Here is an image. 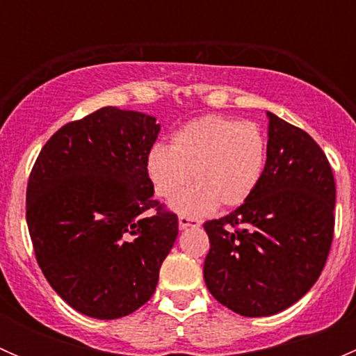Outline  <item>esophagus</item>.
I'll return each instance as SVG.
<instances>
[{"mask_svg":"<svg viewBox=\"0 0 356 356\" xmlns=\"http://www.w3.org/2000/svg\"><path fill=\"white\" fill-rule=\"evenodd\" d=\"M179 227H181V229L200 227V220H198V218L188 217V215H181V217H179Z\"/></svg>","mask_w":356,"mask_h":356,"instance_id":"obj_1","label":"esophagus"}]
</instances>
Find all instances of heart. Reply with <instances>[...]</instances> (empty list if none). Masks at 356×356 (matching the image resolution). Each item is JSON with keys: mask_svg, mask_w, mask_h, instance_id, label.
<instances>
[{"mask_svg": "<svg viewBox=\"0 0 356 356\" xmlns=\"http://www.w3.org/2000/svg\"><path fill=\"white\" fill-rule=\"evenodd\" d=\"M264 134L251 122L207 115L186 124L168 149L155 146L146 168L158 198L172 201L191 185L199 188L174 203L179 213L198 215L220 207H241L260 182L265 165Z\"/></svg>", "mask_w": 356, "mask_h": 356, "instance_id": "b5f03b06", "label": "heart"}]
</instances>
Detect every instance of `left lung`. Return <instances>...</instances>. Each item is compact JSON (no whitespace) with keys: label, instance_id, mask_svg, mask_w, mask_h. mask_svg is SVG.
<instances>
[{"label":"left lung","instance_id":"1","mask_svg":"<svg viewBox=\"0 0 356 356\" xmlns=\"http://www.w3.org/2000/svg\"><path fill=\"white\" fill-rule=\"evenodd\" d=\"M268 117L267 161L257 189L229 215L203 224V275L211 296L245 317L296 303L321 275L334 238L336 182L308 132Z\"/></svg>","mask_w":356,"mask_h":356}]
</instances>
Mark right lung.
<instances>
[{"mask_svg": "<svg viewBox=\"0 0 356 356\" xmlns=\"http://www.w3.org/2000/svg\"><path fill=\"white\" fill-rule=\"evenodd\" d=\"M160 124L105 106L46 141L27 182L29 234L51 288L81 314L110 321L155 293L179 218L153 198L146 161Z\"/></svg>", "mask_w": 356, "mask_h": 356, "instance_id": "right-lung-1", "label": "right lung"}]
</instances>
